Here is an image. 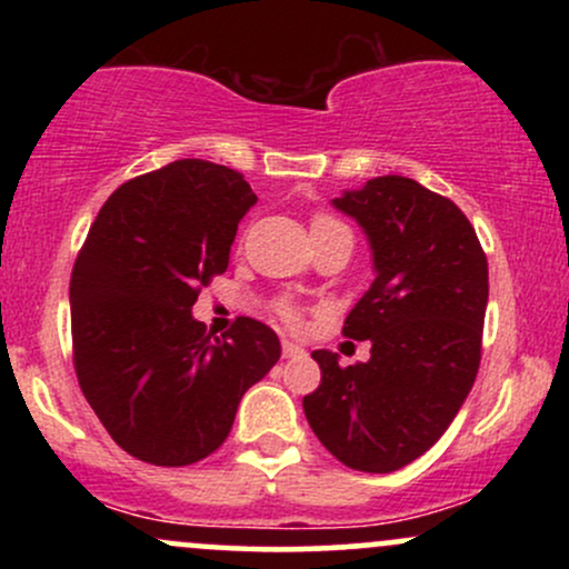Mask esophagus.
<instances>
[{"mask_svg": "<svg viewBox=\"0 0 569 569\" xmlns=\"http://www.w3.org/2000/svg\"><path fill=\"white\" fill-rule=\"evenodd\" d=\"M305 348L299 342H291V339H283V358H302Z\"/></svg>", "mask_w": 569, "mask_h": 569, "instance_id": "34e87169", "label": "esophagus"}]
</instances>
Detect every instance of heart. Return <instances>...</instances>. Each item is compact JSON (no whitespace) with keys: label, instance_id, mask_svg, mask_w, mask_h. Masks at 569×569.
Listing matches in <instances>:
<instances>
[{"label":"heart","instance_id":"heart-1","mask_svg":"<svg viewBox=\"0 0 569 569\" xmlns=\"http://www.w3.org/2000/svg\"><path fill=\"white\" fill-rule=\"evenodd\" d=\"M312 224H339V221H335L331 217H318L316 221H312ZM283 316H286V321H289V323H297V316H293V310H286Z\"/></svg>","mask_w":569,"mask_h":569}]
</instances>
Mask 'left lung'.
<instances>
[{"label":"left lung","instance_id":"left-lung-1","mask_svg":"<svg viewBox=\"0 0 569 569\" xmlns=\"http://www.w3.org/2000/svg\"><path fill=\"white\" fill-rule=\"evenodd\" d=\"M367 234L369 291L342 335L371 358L339 367L316 350L321 385L302 398L312 433L337 460L390 473L426 455L471 393L489 299L487 257L466 213L407 176H377L331 200Z\"/></svg>","mask_w":569,"mask_h":569}]
</instances>
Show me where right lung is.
<instances>
[{
	"instance_id": "right-lung-1",
	"label": "right lung",
	"mask_w": 569,
	"mask_h": 569,
	"mask_svg": "<svg viewBox=\"0 0 569 569\" xmlns=\"http://www.w3.org/2000/svg\"><path fill=\"white\" fill-rule=\"evenodd\" d=\"M253 202L232 168L168 162L103 202L77 257V380L109 436L143 462L173 468L217 452L240 398L278 363L270 326L238 318L211 339L192 316Z\"/></svg>"
}]
</instances>
